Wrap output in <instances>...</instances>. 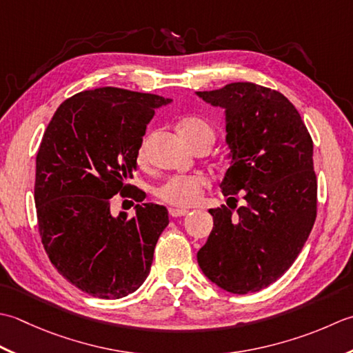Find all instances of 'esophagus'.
<instances>
[{
    "label": "esophagus",
    "instance_id": "esophagus-1",
    "mask_svg": "<svg viewBox=\"0 0 353 353\" xmlns=\"http://www.w3.org/2000/svg\"><path fill=\"white\" fill-rule=\"evenodd\" d=\"M187 213H189V210H185V208H179V207H170V208H169V214H170L172 218L185 216Z\"/></svg>",
    "mask_w": 353,
    "mask_h": 353
}]
</instances>
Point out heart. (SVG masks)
<instances>
[{
  "instance_id": "heart-1",
  "label": "heart",
  "mask_w": 353,
  "mask_h": 353,
  "mask_svg": "<svg viewBox=\"0 0 353 353\" xmlns=\"http://www.w3.org/2000/svg\"><path fill=\"white\" fill-rule=\"evenodd\" d=\"M179 134L189 146L199 139H207L210 141L214 139L212 125L201 117H185L179 123ZM137 161L140 166H145L148 163V140L141 141L139 150H137ZM205 185V178L201 175H176L158 185L155 195L169 205L192 207L199 203Z\"/></svg>"
}]
</instances>
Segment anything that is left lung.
<instances>
[{
	"label": "left lung",
	"mask_w": 353,
	"mask_h": 353,
	"mask_svg": "<svg viewBox=\"0 0 353 353\" xmlns=\"http://www.w3.org/2000/svg\"><path fill=\"white\" fill-rule=\"evenodd\" d=\"M198 96L225 108L233 161L221 189L245 199L208 210L213 230L198 263L228 292L261 291L290 270L317 218L311 134L296 106L267 86L234 82Z\"/></svg>",
	"instance_id": "left-lung-1"
}]
</instances>
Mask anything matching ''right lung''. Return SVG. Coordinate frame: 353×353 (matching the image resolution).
<instances>
[{
	"label": "right lung",
	"instance_id": "1",
	"mask_svg": "<svg viewBox=\"0 0 353 353\" xmlns=\"http://www.w3.org/2000/svg\"><path fill=\"white\" fill-rule=\"evenodd\" d=\"M164 99L116 86L77 92L54 112L36 155L34 204L50 262L71 285L99 299L139 290L169 224L166 207L129 184L146 125ZM116 194L137 212L110 214Z\"/></svg>",
	"mask_w": 353,
	"mask_h": 353
}]
</instances>
